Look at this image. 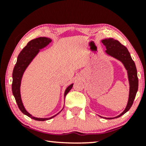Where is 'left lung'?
I'll return each instance as SVG.
<instances>
[{"mask_svg":"<svg viewBox=\"0 0 146 146\" xmlns=\"http://www.w3.org/2000/svg\"><path fill=\"white\" fill-rule=\"evenodd\" d=\"M102 42L106 48V52L115 58L119 60L123 64L127 71L129 82V94L127 106L121 114L115 117H119L124 114L130 109L134 100L135 95L138 89V78L137 75V69L134 62L131 58L130 54L127 48L113 38H106L102 40ZM106 118V117H105ZM114 117H108L107 119H113Z\"/></svg>","mask_w":146,"mask_h":146,"instance_id":"obj_1","label":"left lung"}]
</instances>
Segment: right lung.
<instances>
[{
	"mask_svg": "<svg viewBox=\"0 0 146 146\" xmlns=\"http://www.w3.org/2000/svg\"><path fill=\"white\" fill-rule=\"evenodd\" d=\"M52 41V40L49 38L46 37H39L37 38L33 39L29 42L27 45L22 50V51L18 56L17 62L16 63L15 66L14 68L13 72V84H12V91H13V96L17 102L18 106H19L20 110L23 112L24 114L27 115V116L31 117V118L35 119L37 121H45L50 119L52 117H55L56 115L60 113H58L56 115L52 116L49 118H38V117H35L28 112L26 110L25 107H24L23 102L21 100V83L22 77L25 70L31 62L38 53L39 52L40 49L43 48L48 44ZM73 86V84L70 85L66 90L64 93V98L69 91L72 89Z\"/></svg>",
	"mask_w": 146,
	"mask_h": 146,
	"instance_id": "add662e5",
	"label": "right lung"
}]
</instances>
